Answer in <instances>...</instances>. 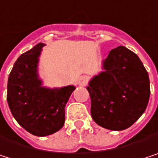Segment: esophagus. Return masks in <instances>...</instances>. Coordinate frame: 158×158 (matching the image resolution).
I'll list each match as a JSON object with an SVG mask.
<instances>
[{"label":"esophagus","instance_id":"esophagus-1","mask_svg":"<svg viewBox=\"0 0 158 158\" xmlns=\"http://www.w3.org/2000/svg\"><path fill=\"white\" fill-rule=\"evenodd\" d=\"M88 81H89L88 77H86V76H82V77H81L80 78H78L77 84L80 85V86H86V85L88 84Z\"/></svg>","mask_w":158,"mask_h":158}]
</instances>
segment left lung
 Returning <instances> with one entry per match:
<instances>
[{"mask_svg": "<svg viewBox=\"0 0 158 158\" xmlns=\"http://www.w3.org/2000/svg\"><path fill=\"white\" fill-rule=\"evenodd\" d=\"M89 82L93 119L111 131L130 128L145 111L150 97L148 73L136 53L124 46L110 51Z\"/></svg>", "mask_w": 158, "mask_h": 158, "instance_id": "8db88e82", "label": "left lung"}]
</instances>
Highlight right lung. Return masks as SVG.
<instances>
[{
    "mask_svg": "<svg viewBox=\"0 0 158 158\" xmlns=\"http://www.w3.org/2000/svg\"><path fill=\"white\" fill-rule=\"evenodd\" d=\"M44 43L21 54L8 77L7 102L13 117L27 131L47 136L64 124V107L76 89L73 85L48 88L39 76V58Z\"/></svg>",
    "mask_w": 158,
    "mask_h": 158,
    "instance_id": "right-lung-1",
    "label": "right lung"
}]
</instances>
